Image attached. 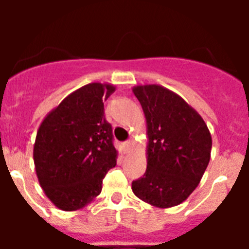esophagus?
<instances>
[{"mask_svg":"<svg viewBox=\"0 0 249 249\" xmlns=\"http://www.w3.org/2000/svg\"><path fill=\"white\" fill-rule=\"evenodd\" d=\"M132 147H133V142H132V141H127V142H124V148H126L127 153L131 152Z\"/></svg>","mask_w":249,"mask_h":249,"instance_id":"obj_1","label":"esophagus"}]
</instances>
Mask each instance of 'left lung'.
<instances>
[{"mask_svg": "<svg viewBox=\"0 0 249 249\" xmlns=\"http://www.w3.org/2000/svg\"><path fill=\"white\" fill-rule=\"evenodd\" d=\"M147 124V169L132 191L157 208L181 204L210 163L212 137L203 118L181 96L160 85L132 89Z\"/></svg>", "mask_w": 249, "mask_h": 249, "instance_id": "1", "label": "left lung"}]
</instances>
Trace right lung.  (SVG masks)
I'll list each match as a JSON object with an SVG mask.
<instances>
[{
  "label": "right lung",
  "instance_id": "right-lung-1",
  "mask_svg": "<svg viewBox=\"0 0 249 249\" xmlns=\"http://www.w3.org/2000/svg\"><path fill=\"white\" fill-rule=\"evenodd\" d=\"M116 87L92 82L70 93L43 118L34 146L35 169L43 192L57 208L77 211L102 191L116 166L112 127L105 102Z\"/></svg>",
  "mask_w": 249,
  "mask_h": 249
}]
</instances>
